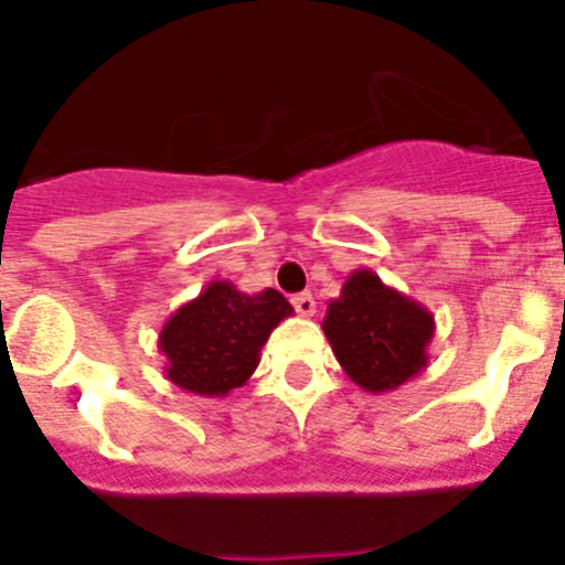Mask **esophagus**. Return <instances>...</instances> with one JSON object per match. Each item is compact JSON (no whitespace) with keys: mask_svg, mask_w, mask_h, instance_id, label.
<instances>
[{"mask_svg":"<svg viewBox=\"0 0 565 565\" xmlns=\"http://www.w3.org/2000/svg\"><path fill=\"white\" fill-rule=\"evenodd\" d=\"M291 306L297 308L299 317H313V311H317V302H313V297L308 291L302 294H294L291 297Z\"/></svg>","mask_w":565,"mask_h":565,"instance_id":"obj_1","label":"esophagus"}]
</instances>
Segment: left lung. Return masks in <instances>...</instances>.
Segmentation results:
<instances>
[{
  "label": "left lung",
  "instance_id": "obj_1",
  "mask_svg": "<svg viewBox=\"0 0 565 565\" xmlns=\"http://www.w3.org/2000/svg\"><path fill=\"white\" fill-rule=\"evenodd\" d=\"M322 331L342 371L367 393H387L427 367L436 317L422 302L356 268L328 302Z\"/></svg>",
  "mask_w": 565,
  "mask_h": 565
}]
</instances>
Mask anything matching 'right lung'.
Instances as JSON below:
<instances>
[{"instance_id":"add662e5","label":"right lung","mask_w":565,"mask_h":565,"mask_svg":"<svg viewBox=\"0 0 565 565\" xmlns=\"http://www.w3.org/2000/svg\"><path fill=\"white\" fill-rule=\"evenodd\" d=\"M291 313V302L274 288L246 294L228 279H212L161 328L163 373L181 391L206 398L228 396L257 371L263 344Z\"/></svg>"}]
</instances>
